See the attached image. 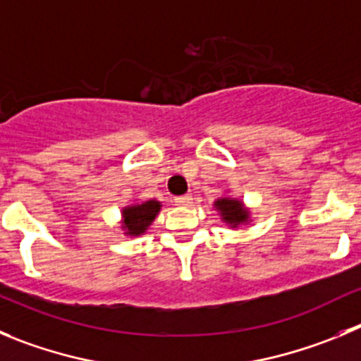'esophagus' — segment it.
Wrapping results in <instances>:
<instances>
[{
	"label": "esophagus",
	"instance_id": "obj_1",
	"mask_svg": "<svg viewBox=\"0 0 361 361\" xmlns=\"http://www.w3.org/2000/svg\"><path fill=\"white\" fill-rule=\"evenodd\" d=\"M174 203H176L178 207H187V204L192 203V196H190V194H185V196H178V197H174Z\"/></svg>",
	"mask_w": 361,
	"mask_h": 361
}]
</instances>
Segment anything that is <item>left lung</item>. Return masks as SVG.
Here are the masks:
<instances>
[{
  "label": "left lung",
  "instance_id": "1",
  "mask_svg": "<svg viewBox=\"0 0 361 361\" xmlns=\"http://www.w3.org/2000/svg\"><path fill=\"white\" fill-rule=\"evenodd\" d=\"M215 208L221 212L222 219L233 228H237L238 224H242V222H245L249 219V212L245 210L244 204L237 200L222 197V200L215 201Z\"/></svg>",
  "mask_w": 361,
  "mask_h": 361
}]
</instances>
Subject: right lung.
I'll list each match as a JSON object with an SVG mask.
<instances>
[{"label": "right lung", "instance_id": "add662e5", "mask_svg": "<svg viewBox=\"0 0 361 361\" xmlns=\"http://www.w3.org/2000/svg\"><path fill=\"white\" fill-rule=\"evenodd\" d=\"M158 212H160V203L158 201H146L142 204L126 207L123 210V228L131 237L142 235L151 222L154 221Z\"/></svg>", "mask_w": 361, "mask_h": 361}]
</instances>
